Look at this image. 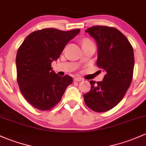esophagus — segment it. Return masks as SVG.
I'll use <instances>...</instances> for the list:
<instances>
[{"mask_svg":"<svg viewBox=\"0 0 146 146\" xmlns=\"http://www.w3.org/2000/svg\"><path fill=\"white\" fill-rule=\"evenodd\" d=\"M74 80L75 82H81V81L82 80V79L81 77H74Z\"/></svg>","mask_w":146,"mask_h":146,"instance_id":"34e87169","label":"esophagus"}]
</instances>
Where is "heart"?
Returning a JSON list of instances; mask_svg holds the SVG:
<instances>
[{
  "instance_id": "obj_1",
  "label": "heart",
  "mask_w": 146,
  "mask_h": 146,
  "mask_svg": "<svg viewBox=\"0 0 146 146\" xmlns=\"http://www.w3.org/2000/svg\"><path fill=\"white\" fill-rule=\"evenodd\" d=\"M88 41H90V40H85V41H84V42H88Z\"/></svg>"
}]
</instances>
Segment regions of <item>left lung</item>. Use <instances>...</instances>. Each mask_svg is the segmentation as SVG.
Here are the masks:
<instances>
[{"label": "left lung", "mask_w": 146, "mask_h": 146, "mask_svg": "<svg viewBox=\"0 0 146 146\" xmlns=\"http://www.w3.org/2000/svg\"><path fill=\"white\" fill-rule=\"evenodd\" d=\"M97 43V66L106 72L101 82L90 81L91 90L84 95L86 105L92 110H110L122 100L133 78V47L118 29L94 26L86 30Z\"/></svg>", "instance_id": "8db88e82"}]
</instances>
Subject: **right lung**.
<instances>
[{
    "label": "right lung",
    "instance_id": "obj_1",
    "mask_svg": "<svg viewBox=\"0 0 146 146\" xmlns=\"http://www.w3.org/2000/svg\"><path fill=\"white\" fill-rule=\"evenodd\" d=\"M80 29L64 31L54 28L31 33L19 46L16 57L17 81L21 93L34 108L49 110L62 98L72 78L60 76L52 70L51 63Z\"/></svg>",
    "mask_w": 146,
    "mask_h": 146
}]
</instances>
